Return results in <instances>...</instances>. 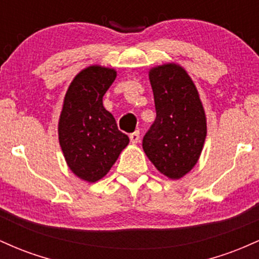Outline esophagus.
Returning <instances> with one entry per match:
<instances>
[{
	"label": "esophagus",
	"instance_id": "obj_1",
	"mask_svg": "<svg viewBox=\"0 0 259 259\" xmlns=\"http://www.w3.org/2000/svg\"><path fill=\"white\" fill-rule=\"evenodd\" d=\"M129 138H130V141H132L133 144H138L139 140H140V132H139V130H136V132L130 134Z\"/></svg>",
	"mask_w": 259,
	"mask_h": 259
}]
</instances>
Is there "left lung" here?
<instances>
[{
    "instance_id": "8db88e82",
    "label": "left lung",
    "mask_w": 259,
    "mask_h": 259,
    "mask_svg": "<svg viewBox=\"0 0 259 259\" xmlns=\"http://www.w3.org/2000/svg\"><path fill=\"white\" fill-rule=\"evenodd\" d=\"M156 120L142 140L153 165L169 179H180L197 163L207 135L206 114L197 89L180 65L167 63L148 73Z\"/></svg>"
}]
</instances>
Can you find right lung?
<instances>
[{"label": "right lung", "mask_w": 259, "mask_h": 259, "mask_svg": "<svg viewBox=\"0 0 259 259\" xmlns=\"http://www.w3.org/2000/svg\"><path fill=\"white\" fill-rule=\"evenodd\" d=\"M115 76L112 68L90 65L73 79L64 97L59 145L70 170L88 183L102 179L129 144L102 102Z\"/></svg>", "instance_id": "right-lung-1"}]
</instances>
